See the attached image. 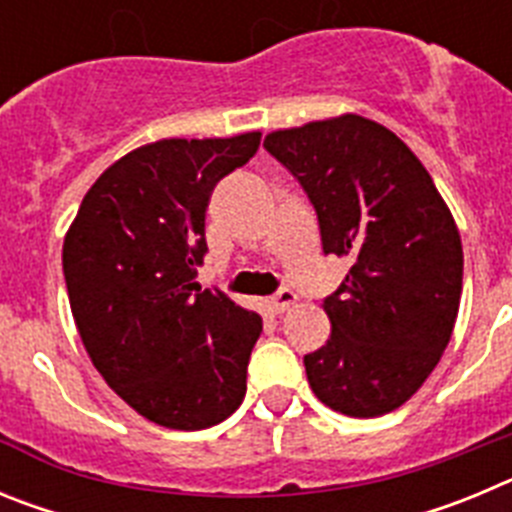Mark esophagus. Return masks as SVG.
<instances>
[{
	"mask_svg": "<svg viewBox=\"0 0 512 512\" xmlns=\"http://www.w3.org/2000/svg\"><path fill=\"white\" fill-rule=\"evenodd\" d=\"M295 302H297L295 292H292V289H282L279 295H274L266 300V310H269L271 315H279V312L289 310V307L295 305Z\"/></svg>",
	"mask_w": 512,
	"mask_h": 512,
	"instance_id": "1",
	"label": "esophagus"
}]
</instances>
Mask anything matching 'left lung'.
Here are the masks:
<instances>
[{
  "label": "left lung",
  "instance_id": "8db88e82",
  "mask_svg": "<svg viewBox=\"0 0 512 512\" xmlns=\"http://www.w3.org/2000/svg\"><path fill=\"white\" fill-rule=\"evenodd\" d=\"M264 146L305 187L323 251L351 261L323 302L330 338L305 356L307 382L336 413H392L431 377L454 333L464 277L454 215L418 156L369 117L274 130Z\"/></svg>",
  "mask_w": 512,
  "mask_h": 512
}]
</instances>
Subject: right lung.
Masks as SVG:
<instances>
[{
    "instance_id": "obj_1",
    "label": "right lung",
    "mask_w": 512,
    "mask_h": 512,
    "mask_svg": "<svg viewBox=\"0 0 512 512\" xmlns=\"http://www.w3.org/2000/svg\"><path fill=\"white\" fill-rule=\"evenodd\" d=\"M261 133L164 138L99 174L63 238V277L89 359L135 413L174 431L223 423L246 397L261 315L194 282L215 184Z\"/></svg>"
}]
</instances>
